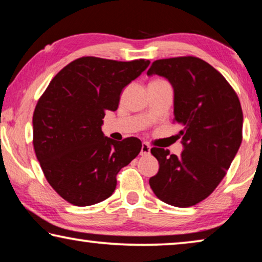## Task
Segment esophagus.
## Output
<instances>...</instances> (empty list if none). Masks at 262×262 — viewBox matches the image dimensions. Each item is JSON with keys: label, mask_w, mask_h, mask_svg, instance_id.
<instances>
[{"label": "esophagus", "mask_w": 262, "mask_h": 262, "mask_svg": "<svg viewBox=\"0 0 262 262\" xmlns=\"http://www.w3.org/2000/svg\"><path fill=\"white\" fill-rule=\"evenodd\" d=\"M141 155H148L150 154V146L147 142H143L141 146V151H140Z\"/></svg>", "instance_id": "obj_1"}]
</instances>
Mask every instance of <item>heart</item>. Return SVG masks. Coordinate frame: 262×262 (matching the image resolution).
Returning a JSON list of instances; mask_svg holds the SVG:
<instances>
[{"label": "heart", "instance_id": "b5f03b06", "mask_svg": "<svg viewBox=\"0 0 262 262\" xmlns=\"http://www.w3.org/2000/svg\"><path fill=\"white\" fill-rule=\"evenodd\" d=\"M156 82H165V80H161V79H154L150 81V83H156Z\"/></svg>", "mask_w": 262, "mask_h": 262}]
</instances>
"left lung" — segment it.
Returning a JSON list of instances; mask_svg holds the SVG:
<instances>
[{
    "instance_id": "obj_1",
    "label": "left lung",
    "mask_w": 262,
    "mask_h": 262,
    "mask_svg": "<svg viewBox=\"0 0 262 262\" xmlns=\"http://www.w3.org/2000/svg\"><path fill=\"white\" fill-rule=\"evenodd\" d=\"M148 75L165 76L174 88V122L182 124L185 149H150L159 171L150 188L166 204L190 207L205 200L225 178L243 141L244 114L235 91L221 73L195 56L156 60Z\"/></svg>"
}]
</instances>
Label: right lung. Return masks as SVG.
Here are the masks:
<instances>
[{
	"label": "right lung",
	"mask_w": 262,
	"mask_h": 262,
	"mask_svg": "<svg viewBox=\"0 0 262 262\" xmlns=\"http://www.w3.org/2000/svg\"><path fill=\"white\" fill-rule=\"evenodd\" d=\"M150 62L94 56L76 58L62 68L37 101L33 144L47 181L74 206L106 200L116 188V175L135 159L138 138L115 141L103 136L106 111L119 107L120 94Z\"/></svg>",
	"instance_id": "add662e5"
}]
</instances>
